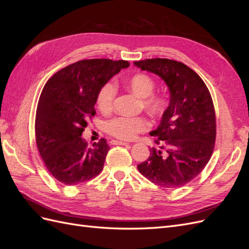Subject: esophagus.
<instances>
[{"label": "esophagus", "instance_id": "esophagus-1", "mask_svg": "<svg viewBox=\"0 0 249 249\" xmlns=\"http://www.w3.org/2000/svg\"><path fill=\"white\" fill-rule=\"evenodd\" d=\"M110 143L112 145H127V144H130V143H127V142L118 141V140H111Z\"/></svg>", "mask_w": 249, "mask_h": 249}]
</instances>
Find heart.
<instances>
[{
  "label": "heart",
  "instance_id": "heart-1",
  "mask_svg": "<svg viewBox=\"0 0 249 249\" xmlns=\"http://www.w3.org/2000/svg\"><path fill=\"white\" fill-rule=\"evenodd\" d=\"M127 88L141 99L142 106L150 115H160L164 111L166 102L162 96L154 95L155 82L147 74L139 73L132 77L126 83ZM116 96V87L113 83H106L97 95V106L103 112H108L112 109ZM149 124L144 117H114L106 123L105 129L118 139L133 140L137 135L148 130Z\"/></svg>",
  "mask_w": 249,
  "mask_h": 249
}]
</instances>
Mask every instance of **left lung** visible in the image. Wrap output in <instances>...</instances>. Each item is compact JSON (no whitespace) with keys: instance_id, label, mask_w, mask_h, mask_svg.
Wrapping results in <instances>:
<instances>
[{"instance_id":"obj_1","label":"left lung","mask_w":249,"mask_h":249,"mask_svg":"<svg viewBox=\"0 0 249 249\" xmlns=\"http://www.w3.org/2000/svg\"><path fill=\"white\" fill-rule=\"evenodd\" d=\"M134 64L159 76L170 92L159 126L149 133L161 146L150 148L138 170L158 186L182 187L199 175L213 154L216 117L212 96L198 74L182 62L155 58Z\"/></svg>"}]
</instances>
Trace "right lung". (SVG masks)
<instances>
[{
    "label": "right lung",
    "instance_id": "1",
    "mask_svg": "<svg viewBox=\"0 0 249 249\" xmlns=\"http://www.w3.org/2000/svg\"><path fill=\"white\" fill-rule=\"evenodd\" d=\"M129 65L124 60H81L57 71L44 85L36 110V144L59 182L78 185L101 173L110 149L106 139L89 147L81 136L95 115L101 88Z\"/></svg>",
    "mask_w": 249,
    "mask_h": 249
}]
</instances>
